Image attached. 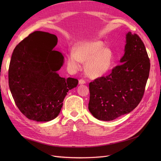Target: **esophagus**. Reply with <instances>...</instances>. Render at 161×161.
Wrapping results in <instances>:
<instances>
[{
  "instance_id": "obj_1",
  "label": "esophagus",
  "mask_w": 161,
  "mask_h": 161,
  "mask_svg": "<svg viewBox=\"0 0 161 161\" xmlns=\"http://www.w3.org/2000/svg\"><path fill=\"white\" fill-rule=\"evenodd\" d=\"M84 83H86V81L84 80L80 79L79 80V84H80V85H82V84H84Z\"/></svg>"
}]
</instances>
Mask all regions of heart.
I'll list each match as a JSON object with an SVG mask.
<instances>
[{
  "label": "heart",
  "mask_w": 161,
  "mask_h": 161,
  "mask_svg": "<svg viewBox=\"0 0 161 161\" xmlns=\"http://www.w3.org/2000/svg\"><path fill=\"white\" fill-rule=\"evenodd\" d=\"M104 46L99 40L79 42L74 52H70L68 55V64L72 69L78 70L81 62L87 63L86 69L90 76L98 78L104 75L112 69L114 61L113 51Z\"/></svg>",
  "instance_id": "b5f03b06"
}]
</instances>
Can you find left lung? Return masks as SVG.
Wrapping results in <instances>:
<instances>
[{"label":"left lung","mask_w":161,"mask_h":161,"mask_svg":"<svg viewBox=\"0 0 161 161\" xmlns=\"http://www.w3.org/2000/svg\"><path fill=\"white\" fill-rule=\"evenodd\" d=\"M121 64L89 83V110L95 118L112 121L136 108L144 94L150 61L144 44L136 34L126 35Z\"/></svg>","instance_id":"8db88e82"}]
</instances>
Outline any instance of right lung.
<instances>
[{
    "instance_id": "right-lung-1",
    "label": "right lung",
    "mask_w": 161,
    "mask_h": 161,
    "mask_svg": "<svg viewBox=\"0 0 161 161\" xmlns=\"http://www.w3.org/2000/svg\"><path fill=\"white\" fill-rule=\"evenodd\" d=\"M57 37L35 31L15 47L8 70V83L14 102L28 119L38 122L58 116L69 90L78 80L65 79L57 72L64 63L63 54L53 49Z\"/></svg>"
}]
</instances>
